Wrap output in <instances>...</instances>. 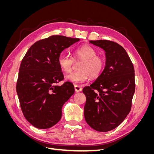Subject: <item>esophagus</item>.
Segmentation results:
<instances>
[{
    "instance_id": "1",
    "label": "esophagus",
    "mask_w": 154,
    "mask_h": 154,
    "mask_svg": "<svg viewBox=\"0 0 154 154\" xmlns=\"http://www.w3.org/2000/svg\"><path fill=\"white\" fill-rule=\"evenodd\" d=\"M74 89H75L76 92H80L82 90V87L81 86L75 85H74Z\"/></svg>"
}]
</instances>
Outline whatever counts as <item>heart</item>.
<instances>
[{
    "instance_id": "heart-1",
    "label": "heart",
    "mask_w": 154,
    "mask_h": 154,
    "mask_svg": "<svg viewBox=\"0 0 154 154\" xmlns=\"http://www.w3.org/2000/svg\"><path fill=\"white\" fill-rule=\"evenodd\" d=\"M97 51L92 46L83 45L73 51V58L62 53L58 55L57 62L62 71L67 73L72 71L74 60H83L80 67V71L72 72L66 76V79L69 82L76 84L82 83L86 82L88 76L92 79H96L103 72L105 67V59L101 56L97 55Z\"/></svg>"
}]
</instances>
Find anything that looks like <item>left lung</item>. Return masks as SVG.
<instances>
[{
	"label": "left lung",
	"mask_w": 154,
	"mask_h": 154,
	"mask_svg": "<svg viewBox=\"0 0 154 154\" xmlns=\"http://www.w3.org/2000/svg\"><path fill=\"white\" fill-rule=\"evenodd\" d=\"M90 42L105 51L103 72L90 86L83 88L86 96L84 116L98 132H108L122 123L129 114L136 88L133 63L127 51L113 41Z\"/></svg>",
	"instance_id": "left-lung-1"
}]
</instances>
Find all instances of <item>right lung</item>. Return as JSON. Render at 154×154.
<instances>
[{
    "label": "right lung",
    "instance_id": "obj_1",
    "mask_svg": "<svg viewBox=\"0 0 154 154\" xmlns=\"http://www.w3.org/2000/svg\"><path fill=\"white\" fill-rule=\"evenodd\" d=\"M79 38L53 35L36 42L27 51L19 68L16 90L25 118L35 127H52L62 118L63 104L74 93L64 77L57 58Z\"/></svg>",
    "mask_w": 154,
    "mask_h": 154
}]
</instances>
